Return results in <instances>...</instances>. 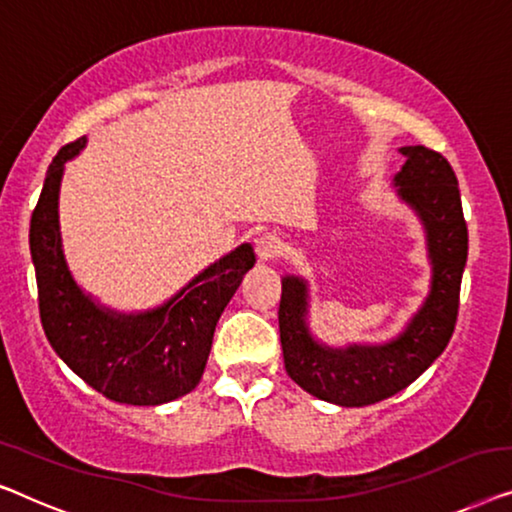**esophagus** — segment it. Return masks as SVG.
Returning a JSON list of instances; mask_svg holds the SVG:
<instances>
[{
    "label": "esophagus",
    "mask_w": 512,
    "mask_h": 512,
    "mask_svg": "<svg viewBox=\"0 0 512 512\" xmlns=\"http://www.w3.org/2000/svg\"><path fill=\"white\" fill-rule=\"evenodd\" d=\"M283 250H285V243L280 241V236L276 234H262L255 241V253L259 257V262H271V259L283 255Z\"/></svg>",
    "instance_id": "1"
}]
</instances>
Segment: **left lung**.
<instances>
[{"label":"left lung","instance_id":"1","mask_svg":"<svg viewBox=\"0 0 512 512\" xmlns=\"http://www.w3.org/2000/svg\"><path fill=\"white\" fill-rule=\"evenodd\" d=\"M394 176L399 197L420 215L431 259V290L406 329L383 345L329 348L306 325L308 285L285 276L278 327L285 371L301 390L336 406H371L401 392L434 364L450 343L459 313V287L469 255V232L450 162L424 146L401 148Z\"/></svg>","mask_w":512,"mask_h":512}]
</instances>
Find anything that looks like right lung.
I'll return each instance as SVG.
<instances>
[{"label": "right lung", "instance_id": "1", "mask_svg": "<svg viewBox=\"0 0 512 512\" xmlns=\"http://www.w3.org/2000/svg\"><path fill=\"white\" fill-rule=\"evenodd\" d=\"M83 146L85 136L53 157L32 213L30 250L41 325L62 362L92 390L129 406H160L197 387L215 325L255 264L253 246L243 243L218 259L153 311L127 315L99 306L71 276L57 213L64 162Z\"/></svg>", "mask_w": 512, "mask_h": 512}]
</instances>
